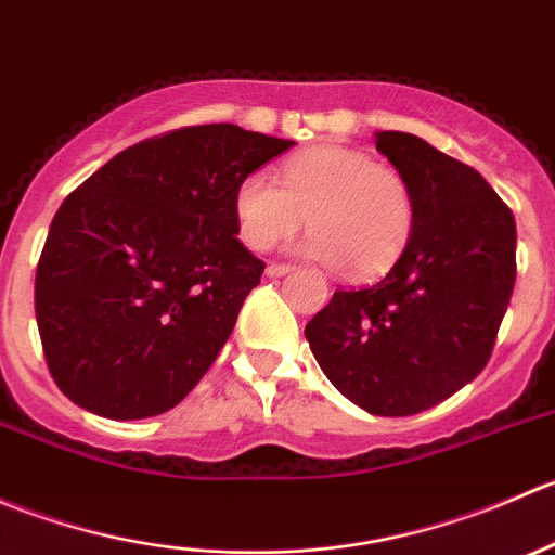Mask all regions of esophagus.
<instances>
[{
	"mask_svg": "<svg viewBox=\"0 0 555 555\" xmlns=\"http://www.w3.org/2000/svg\"><path fill=\"white\" fill-rule=\"evenodd\" d=\"M289 271H293V266H289V262H268V268H266L268 276H284V273H289Z\"/></svg>",
	"mask_w": 555,
	"mask_h": 555,
	"instance_id": "obj_1",
	"label": "esophagus"
}]
</instances>
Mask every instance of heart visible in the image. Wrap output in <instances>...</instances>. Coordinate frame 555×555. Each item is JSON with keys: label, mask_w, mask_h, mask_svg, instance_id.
<instances>
[{"label": "heart", "mask_w": 555, "mask_h": 555, "mask_svg": "<svg viewBox=\"0 0 555 555\" xmlns=\"http://www.w3.org/2000/svg\"><path fill=\"white\" fill-rule=\"evenodd\" d=\"M309 217L304 251L324 266H349L360 279L382 276L405 251L416 201L405 173L371 153L317 144L279 164L276 179L249 171L233 190V220L246 246L266 251Z\"/></svg>", "instance_id": "heart-1"}]
</instances>
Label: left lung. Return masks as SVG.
I'll return each mask as SVG.
<instances>
[{
    "label": "left lung",
    "mask_w": 555,
    "mask_h": 555,
    "mask_svg": "<svg viewBox=\"0 0 555 555\" xmlns=\"http://www.w3.org/2000/svg\"><path fill=\"white\" fill-rule=\"evenodd\" d=\"M405 173L416 225L378 284L335 289L306 324L330 384L373 416H413L473 382L516 287V220L473 166L424 139L382 131Z\"/></svg>",
    "instance_id": "1"
}]
</instances>
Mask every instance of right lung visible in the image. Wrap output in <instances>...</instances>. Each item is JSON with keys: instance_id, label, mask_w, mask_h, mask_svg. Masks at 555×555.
<instances>
[{"instance_id": "add662e5", "label": "right lung", "mask_w": 555, "mask_h": 555, "mask_svg": "<svg viewBox=\"0 0 555 555\" xmlns=\"http://www.w3.org/2000/svg\"><path fill=\"white\" fill-rule=\"evenodd\" d=\"M293 144L233 122L184 126L122 150L66 195L37 262L35 311L72 402L147 418L204 378L266 271L236 238L233 190Z\"/></svg>"}]
</instances>
